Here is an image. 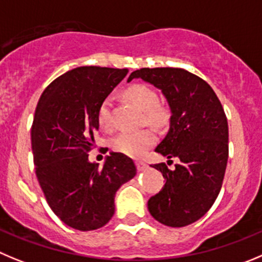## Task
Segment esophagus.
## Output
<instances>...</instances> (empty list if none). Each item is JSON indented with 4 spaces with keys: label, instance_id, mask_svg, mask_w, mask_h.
<instances>
[{
    "label": "esophagus",
    "instance_id": "34e87169",
    "mask_svg": "<svg viewBox=\"0 0 262 262\" xmlns=\"http://www.w3.org/2000/svg\"><path fill=\"white\" fill-rule=\"evenodd\" d=\"M136 165H137V169H138L139 172H142V170H145L146 168H147V164H146L145 161H142V160L136 161Z\"/></svg>",
    "mask_w": 262,
    "mask_h": 262
}]
</instances>
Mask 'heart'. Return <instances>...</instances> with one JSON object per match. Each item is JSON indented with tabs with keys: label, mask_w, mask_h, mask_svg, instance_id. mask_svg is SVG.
<instances>
[{
	"label": "heart",
	"mask_w": 262,
	"mask_h": 262,
	"mask_svg": "<svg viewBox=\"0 0 262 262\" xmlns=\"http://www.w3.org/2000/svg\"><path fill=\"white\" fill-rule=\"evenodd\" d=\"M126 99L143 111L145 120L150 125L163 126L168 121V111L158 104V94L155 90L143 84H134L124 92ZM98 124L103 130L110 132L114 126L111 119V102L104 99L98 110ZM156 136L151 129L138 132H125L112 141V148L116 152L130 158H141L148 147L155 143Z\"/></svg>",
	"instance_id": "b5f03b06"
}]
</instances>
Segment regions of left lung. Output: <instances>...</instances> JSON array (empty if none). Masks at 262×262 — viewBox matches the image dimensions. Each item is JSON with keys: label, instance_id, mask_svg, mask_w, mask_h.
Returning a JSON list of instances; mask_svg holds the SVG:
<instances>
[{"label": "left lung", "instance_id": "left-lung-1", "mask_svg": "<svg viewBox=\"0 0 262 262\" xmlns=\"http://www.w3.org/2000/svg\"><path fill=\"white\" fill-rule=\"evenodd\" d=\"M133 79L154 85L167 99L169 130L155 151L180 159L173 170L165 163L151 165L165 185L148 199V211L160 224L186 226L209 211L221 190L229 158L226 115L213 89L183 68H141L128 81Z\"/></svg>", "mask_w": 262, "mask_h": 262}]
</instances>
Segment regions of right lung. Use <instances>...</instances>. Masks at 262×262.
<instances>
[{
  "label": "right lung",
  "instance_id": "obj_1",
  "mask_svg": "<svg viewBox=\"0 0 262 262\" xmlns=\"http://www.w3.org/2000/svg\"><path fill=\"white\" fill-rule=\"evenodd\" d=\"M126 73V68H73L43 90L36 107L31 129L36 176L51 211L76 230L104 226L115 213L116 191L137 174L124 154L111 152L102 168L88 159L99 106Z\"/></svg>",
  "mask_w": 262,
  "mask_h": 262
}]
</instances>
